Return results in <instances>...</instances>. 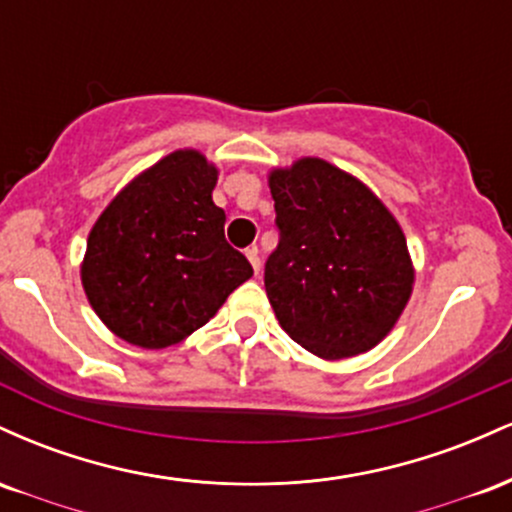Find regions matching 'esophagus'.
Returning <instances> with one entry per match:
<instances>
[{
	"instance_id": "esophagus-1",
	"label": "esophagus",
	"mask_w": 512,
	"mask_h": 512,
	"mask_svg": "<svg viewBox=\"0 0 512 512\" xmlns=\"http://www.w3.org/2000/svg\"><path fill=\"white\" fill-rule=\"evenodd\" d=\"M245 255H248V260L252 264V269H255V274H260L262 260H260V252H257V248H248V250H245Z\"/></svg>"
}]
</instances>
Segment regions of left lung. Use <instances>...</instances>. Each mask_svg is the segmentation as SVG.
Here are the masks:
<instances>
[{"label":"left lung","instance_id":"left-lung-1","mask_svg":"<svg viewBox=\"0 0 512 512\" xmlns=\"http://www.w3.org/2000/svg\"><path fill=\"white\" fill-rule=\"evenodd\" d=\"M279 245L264 264L276 320L310 354L373 349L402 315L414 269L402 228L354 175L301 158L269 175Z\"/></svg>","mask_w":512,"mask_h":512}]
</instances>
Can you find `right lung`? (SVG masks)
Returning a JSON list of instances; mask_svg holds the SVG:
<instances>
[{"label": "right lung", "mask_w": 512, "mask_h": 512, "mask_svg": "<svg viewBox=\"0 0 512 512\" xmlns=\"http://www.w3.org/2000/svg\"><path fill=\"white\" fill-rule=\"evenodd\" d=\"M216 170L199 151H175L134 178L88 236L81 281L110 332L166 349L207 325L252 276L223 236L211 199Z\"/></svg>", "instance_id": "1"}]
</instances>
